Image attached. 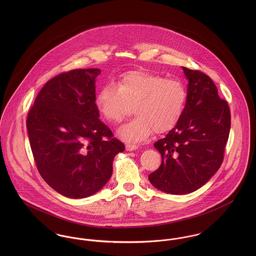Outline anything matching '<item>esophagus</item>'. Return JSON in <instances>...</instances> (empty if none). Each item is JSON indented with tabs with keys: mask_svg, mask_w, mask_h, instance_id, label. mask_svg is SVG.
Segmentation results:
<instances>
[{
	"mask_svg": "<svg viewBox=\"0 0 256 256\" xmlns=\"http://www.w3.org/2000/svg\"><path fill=\"white\" fill-rule=\"evenodd\" d=\"M126 150H135L136 148H138V145H136V144H132V143H126Z\"/></svg>",
	"mask_w": 256,
	"mask_h": 256,
	"instance_id": "obj_1",
	"label": "esophagus"
}]
</instances>
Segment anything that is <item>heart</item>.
I'll use <instances>...</instances> for the list:
<instances>
[{
  "instance_id": "b5f03b06",
  "label": "heart",
  "mask_w": 256,
  "mask_h": 256,
  "mask_svg": "<svg viewBox=\"0 0 256 256\" xmlns=\"http://www.w3.org/2000/svg\"><path fill=\"white\" fill-rule=\"evenodd\" d=\"M187 98L182 82L161 74L134 71L124 74L116 86H102L96 106L102 118L113 124H121L132 111L137 117L120 130L124 140L138 142L154 130L164 134L180 119Z\"/></svg>"
}]
</instances>
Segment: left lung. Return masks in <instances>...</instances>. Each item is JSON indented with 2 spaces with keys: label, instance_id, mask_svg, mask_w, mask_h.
<instances>
[{
  "label": "left lung",
  "instance_id": "8db88e82",
  "mask_svg": "<svg viewBox=\"0 0 256 256\" xmlns=\"http://www.w3.org/2000/svg\"><path fill=\"white\" fill-rule=\"evenodd\" d=\"M189 80L182 115L154 143L162 162L148 176L165 193L182 195L202 187L219 170L230 130V110L206 74L182 67Z\"/></svg>",
  "mask_w": 256,
  "mask_h": 256
}]
</instances>
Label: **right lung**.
I'll use <instances>...</instances> for the list:
<instances>
[{"label":"right lung","instance_id":"right-lung-1","mask_svg":"<svg viewBox=\"0 0 256 256\" xmlns=\"http://www.w3.org/2000/svg\"><path fill=\"white\" fill-rule=\"evenodd\" d=\"M98 69L60 74L42 87L28 111L26 128L37 170L61 195L82 198L110 180L124 145L98 119Z\"/></svg>","mask_w":256,"mask_h":256}]
</instances>
